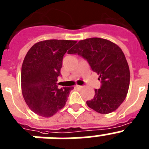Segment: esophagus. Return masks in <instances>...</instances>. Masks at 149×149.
Here are the masks:
<instances>
[{
  "label": "esophagus",
  "mask_w": 149,
  "mask_h": 149,
  "mask_svg": "<svg viewBox=\"0 0 149 149\" xmlns=\"http://www.w3.org/2000/svg\"><path fill=\"white\" fill-rule=\"evenodd\" d=\"M76 87L79 89H82L83 88V86H82V85H76Z\"/></svg>",
  "instance_id": "1"
}]
</instances>
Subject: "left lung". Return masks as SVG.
Here are the masks:
<instances>
[{
  "instance_id": "obj_1",
  "label": "left lung",
  "mask_w": 149,
  "mask_h": 149,
  "mask_svg": "<svg viewBox=\"0 0 149 149\" xmlns=\"http://www.w3.org/2000/svg\"><path fill=\"white\" fill-rule=\"evenodd\" d=\"M68 53L83 57L101 79V87L94 90V98L86 102L88 107L101 114L116 111L130 85L129 66L121 48L110 40L93 37L79 41Z\"/></svg>"
}]
</instances>
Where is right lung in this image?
<instances>
[{
    "label": "right lung",
    "instance_id": "obj_1",
    "mask_svg": "<svg viewBox=\"0 0 149 149\" xmlns=\"http://www.w3.org/2000/svg\"><path fill=\"white\" fill-rule=\"evenodd\" d=\"M76 40H47L32 46L23 61L21 74L24 101L34 113L49 118L64 108L73 87L58 88L64 54Z\"/></svg>",
    "mask_w": 149,
    "mask_h": 149
}]
</instances>
